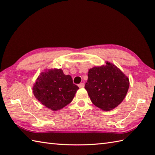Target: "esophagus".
Returning <instances> with one entry per match:
<instances>
[{
	"label": "esophagus",
	"instance_id": "esophagus-1",
	"mask_svg": "<svg viewBox=\"0 0 155 155\" xmlns=\"http://www.w3.org/2000/svg\"><path fill=\"white\" fill-rule=\"evenodd\" d=\"M84 87V84L83 83H81L78 84V87L79 88H83Z\"/></svg>",
	"mask_w": 155,
	"mask_h": 155
}]
</instances>
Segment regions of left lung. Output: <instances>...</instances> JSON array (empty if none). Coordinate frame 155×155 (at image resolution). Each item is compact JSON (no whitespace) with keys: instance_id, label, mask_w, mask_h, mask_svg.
Here are the masks:
<instances>
[{"instance_id":"8db88e82","label":"left lung","mask_w":155,"mask_h":155,"mask_svg":"<svg viewBox=\"0 0 155 155\" xmlns=\"http://www.w3.org/2000/svg\"><path fill=\"white\" fill-rule=\"evenodd\" d=\"M129 80L110 62L88 71L84 88L95 106L109 111L121 103L128 92Z\"/></svg>"}]
</instances>
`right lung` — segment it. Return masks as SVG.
Segmentation results:
<instances>
[{
	"mask_svg": "<svg viewBox=\"0 0 155 155\" xmlns=\"http://www.w3.org/2000/svg\"><path fill=\"white\" fill-rule=\"evenodd\" d=\"M78 88L71 76L65 75L61 69H52L42 72L32 89L42 104L58 110L71 103Z\"/></svg>",
	"mask_w": 155,
	"mask_h": 155,
	"instance_id": "add662e5",
	"label": "right lung"
}]
</instances>
